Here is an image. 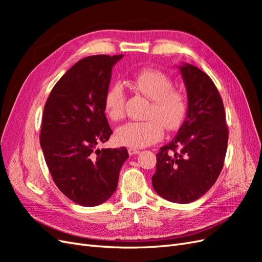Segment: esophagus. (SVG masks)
<instances>
[{
  "label": "esophagus",
  "mask_w": 262,
  "mask_h": 262,
  "mask_svg": "<svg viewBox=\"0 0 262 262\" xmlns=\"http://www.w3.org/2000/svg\"><path fill=\"white\" fill-rule=\"evenodd\" d=\"M128 153H129L130 155H134V154H138V153H139V149H137V148H134V147H129V148H128Z\"/></svg>",
  "instance_id": "obj_1"
}]
</instances>
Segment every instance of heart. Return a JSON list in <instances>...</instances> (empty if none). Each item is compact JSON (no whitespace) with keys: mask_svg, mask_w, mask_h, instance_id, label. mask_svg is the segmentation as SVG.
I'll list each match as a JSON object with an SVG mask.
<instances>
[{"mask_svg":"<svg viewBox=\"0 0 262 262\" xmlns=\"http://www.w3.org/2000/svg\"><path fill=\"white\" fill-rule=\"evenodd\" d=\"M137 92L152 99L147 108V120L128 122L116 132L119 144L134 148L145 147L161 141L164 128L176 130L184 121L188 109L185 93L173 89L171 77L160 70L144 69L129 81ZM125 94L121 84L116 83L107 90L104 98L105 112L113 121L124 117Z\"/></svg>","mask_w":262,"mask_h":262,"instance_id":"b5f03b06","label":"heart"}]
</instances>
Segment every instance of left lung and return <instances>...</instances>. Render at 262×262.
Here are the masks:
<instances>
[{
  "mask_svg": "<svg viewBox=\"0 0 262 262\" xmlns=\"http://www.w3.org/2000/svg\"><path fill=\"white\" fill-rule=\"evenodd\" d=\"M188 95L185 122L156 154L155 191L175 203L199 199L215 184L224 165L228 128L223 100L211 77L191 64L180 67Z\"/></svg>",
  "mask_w": 262,
  "mask_h": 262,
  "instance_id": "obj_1",
  "label": "left lung"
}]
</instances>
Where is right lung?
<instances>
[{
  "mask_svg": "<svg viewBox=\"0 0 262 262\" xmlns=\"http://www.w3.org/2000/svg\"><path fill=\"white\" fill-rule=\"evenodd\" d=\"M118 55H91L53 86L42 115L40 145L54 184L73 202L96 207L116 191L125 147L95 150L113 134L104 98Z\"/></svg>",
  "mask_w": 262,
  "mask_h": 262,
  "instance_id": "obj_1",
  "label": "right lung"
}]
</instances>
